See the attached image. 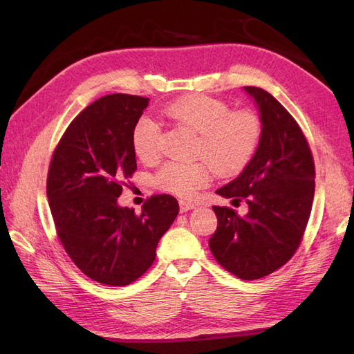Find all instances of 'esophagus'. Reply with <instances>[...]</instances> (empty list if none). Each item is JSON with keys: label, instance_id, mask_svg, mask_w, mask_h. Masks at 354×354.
<instances>
[{"label": "esophagus", "instance_id": "34e87169", "mask_svg": "<svg viewBox=\"0 0 354 354\" xmlns=\"http://www.w3.org/2000/svg\"><path fill=\"white\" fill-rule=\"evenodd\" d=\"M178 205H180V211L181 212H187V211L195 208V203L194 202H189V201H185V199H181L178 202Z\"/></svg>", "mask_w": 354, "mask_h": 354}]
</instances>
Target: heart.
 Segmentation results:
<instances>
[{
  "label": "heart",
  "instance_id": "b5f03b06",
  "mask_svg": "<svg viewBox=\"0 0 354 354\" xmlns=\"http://www.w3.org/2000/svg\"><path fill=\"white\" fill-rule=\"evenodd\" d=\"M162 115L196 134L192 155L194 162H167L156 174V185L168 194L192 196L207 186L211 168L218 176H232L250 162L261 140V122L248 111L229 106L203 94H190L168 103ZM134 155L142 162L159 156V130L149 120L138 121L131 133Z\"/></svg>",
  "mask_w": 354,
  "mask_h": 354
}]
</instances>
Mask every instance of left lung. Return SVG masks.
<instances>
[{"label":"left lung","mask_w":354,"mask_h":354,"mask_svg":"<svg viewBox=\"0 0 354 354\" xmlns=\"http://www.w3.org/2000/svg\"><path fill=\"white\" fill-rule=\"evenodd\" d=\"M243 91L259 109L261 140L242 173L216 194L243 199L248 212L212 207L218 226L209 250L224 269L254 281L282 267L301 242L313 205L315 164L301 128L283 106L263 88Z\"/></svg>","instance_id":"obj_1"}]
</instances>
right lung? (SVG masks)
<instances>
[{
    "mask_svg": "<svg viewBox=\"0 0 354 354\" xmlns=\"http://www.w3.org/2000/svg\"><path fill=\"white\" fill-rule=\"evenodd\" d=\"M147 104L149 99L130 94L95 100L71 122L48 169L47 196L63 248L103 285L138 279L178 214L169 195L147 199L140 216L118 203L121 181L137 169L131 133Z\"/></svg>",
    "mask_w": 354,
    "mask_h": 354,
    "instance_id": "add662e5",
    "label": "right lung"
}]
</instances>
